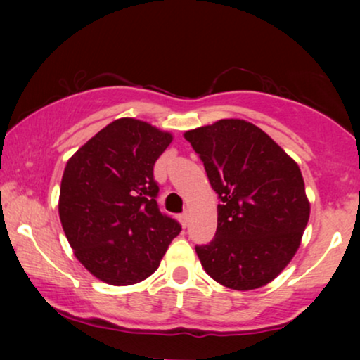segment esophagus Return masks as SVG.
<instances>
[{
	"instance_id": "obj_1",
	"label": "esophagus",
	"mask_w": 360,
	"mask_h": 360,
	"mask_svg": "<svg viewBox=\"0 0 360 360\" xmlns=\"http://www.w3.org/2000/svg\"><path fill=\"white\" fill-rule=\"evenodd\" d=\"M179 219H180V223H181V226H184V228H186V226H188V211H184V213H181L180 216H179Z\"/></svg>"
}]
</instances>
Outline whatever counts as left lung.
Wrapping results in <instances>:
<instances>
[{
    "instance_id": "left-lung-1",
    "label": "left lung",
    "mask_w": 360,
    "mask_h": 360,
    "mask_svg": "<svg viewBox=\"0 0 360 360\" xmlns=\"http://www.w3.org/2000/svg\"><path fill=\"white\" fill-rule=\"evenodd\" d=\"M218 195V228L195 245L206 274L233 290L272 282L297 252L309 203L297 162L262 129L221 120L185 132Z\"/></svg>"
}]
</instances>
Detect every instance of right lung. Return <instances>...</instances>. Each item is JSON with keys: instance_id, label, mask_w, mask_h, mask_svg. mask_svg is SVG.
Returning <instances> with one entry per match:
<instances>
[{"instance_id": "1", "label": "right lung", "mask_w": 360, "mask_h": 360, "mask_svg": "<svg viewBox=\"0 0 360 360\" xmlns=\"http://www.w3.org/2000/svg\"><path fill=\"white\" fill-rule=\"evenodd\" d=\"M172 142L144 121L121 117L67 162L58 214L77 259L110 285H132L157 270L176 219L157 205L154 165Z\"/></svg>"}]
</instances>
